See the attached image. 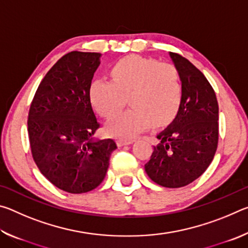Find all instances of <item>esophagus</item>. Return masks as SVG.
Wrapping results in <instances>:
<instances>
[{"label": "esophagus", "mask_w": 248, "mask_h": 248, "mask_svg": "<svg viewBox=\"0 0 248 248\" xmlns=\"http://www.w3.org/2000/svg\"><path fill=\"white\" fill-rule=\"evenodd\" d=\"M133 143V140H123V139H119L117 141V144L119 146H124V145H129V144H132Z\"/></svg>", "instance_id": "34e87169"}]
</instances>
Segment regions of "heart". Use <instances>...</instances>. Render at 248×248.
<instances>
[{
    "instance_id": "b5f03b06",
    "label": "heart",
    "mask_w": 248,
    "mask_h": 248,
    "mask_svg": "<svg viewBox=\"0 0 248 248\" xmlns=\"http://www.w3.org/2000/svg\"><path fill=\"white\" fill-rule=\"evenodd\" d=\"M133 107L107 124L108 132L132 139L151 124L162 125L173 118L183 98V82L177 66L153 59L127 57L111 69V81L98 79L91 89L94 107L105 118L123 110L127 98Z\"/></svg>"
}]
</instances>
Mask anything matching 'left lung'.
Instances as JSON below:
<instances>
[{
    "label": "left lung",
    "mask_w": 248,
    "mask_h": 248,
    "mask_svg": "<svg viewBox=\"0 0 248 248\" xmlns=\"http://www.w3.org/2000/svg\"><path fill=\"white\" fill-rule=\"evenodd\" d=\"M182 74L183 98L174 120L157 134L144 165L149 177L167 188H179L202 175L217 148L219 105L204 75L186 58L170 52Z\"/></svg>",
    "instance_id": "obj_1"
}]
</instances>
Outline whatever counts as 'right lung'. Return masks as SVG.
Segmentation results:
<instances>
[{
	"instance_id": "1",
	"label": "right lung",
	"mask_w": 248,
	"mask_h": 248,
	"mask_svg": "<svg viewBox=\"0 0 248 248\" xmlns=\"http://www.w3.org/2000/svg\"><path fill=\"white\" fill-rule=\"evenodd\" d=\"M102 53L72 51L59 59L39 84L28 115L36 165L59 189L83 194L106 176L112 139L96 140L99 128L90 91Z\"/></svg>"
}]
</instances>
